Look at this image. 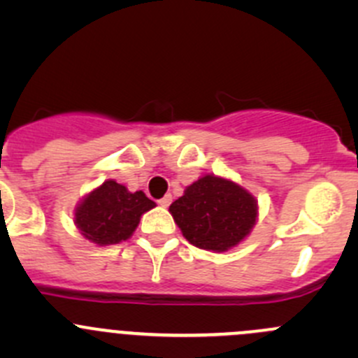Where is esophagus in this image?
Instances as JSON below:
<instances>
[{
    "label": "esophagus",
    "instance_id": "obj_1",
    "mask_svg": "<svg viewBox=\"0 0 358 358\" xmlns=\"http://www.w3.org/2000/svg\"><path fill=\"white\" fill-rule=\"evenodd\" d=\"M171 201H173V197L169 196V194H166V196L162 197V199H159L157 202H159V206H162V208H168V206L171 204Z\"/></svg>",
    "mask_w": 358,
    "mask_h": 358
}]
</instances>
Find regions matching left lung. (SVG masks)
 Listing matches in <instances>:
<instances>
[{
	"mask_svg": "<svg viewBox=\"0 0 358 358\" xmlns=\"http://www.w3.org/2000/svg\"><path fill=\"white\" fill-rule=\"evenodd\" d=\"M183 237L196 248L227 251L251 232L256 201L243 187L206 175L169 206Z\"/></svg>",
	"mask_w": 358,
	"mask_h": 358,
	"instance_id": "8db88e82",
	"label": "left lung"
}]
</instances>
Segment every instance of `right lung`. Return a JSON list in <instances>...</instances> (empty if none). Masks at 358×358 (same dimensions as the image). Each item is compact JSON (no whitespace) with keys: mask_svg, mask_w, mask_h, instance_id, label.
I'll return each mask as SVG.
<instances>
[{"mask_svg":"<svg viewBox=\"0 0 358 358\" xmlns=\"http://www.w3.org/2000/svg\"><path fill=\"white\" fill-rule=\"evenodd\" d=\"M154 206L143 192L131 194L126 187L107 180L78 206L76 223L92 243L117 244L135 232L140 216Z\"/></svg>","mask_w":358,"mask_h":358,"instance_id":"add662e5","label":"right lung"}]
</instances>
